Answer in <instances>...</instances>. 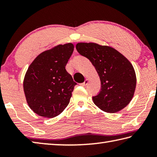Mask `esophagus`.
<instances>
[{"mask_svg":"<svg viewBox=\"0 0 157 157\" xmlns=\"http://www.w3.org/2000/svg\"><path fill=\"white\" fill-rule=\"evenodd\" d=\"M88 83H89V79H85L84 80V82H83V83H82V84H80V85H82V86H86V85H87L88 84Z\"/></svg>","mask_w":157,"mask_h":157,"instance_id":"obj_1","label":"esophagus"}]
</instances>
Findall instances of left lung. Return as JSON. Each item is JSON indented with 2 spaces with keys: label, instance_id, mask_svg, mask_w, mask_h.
Segmentation results:
<instances>
[{
  "label": "left lung",
  "instance_id": "1",
  "mask_svg": "<svg viewBox=\"0 0 157 157\" xmlns=\"http://www.w3.org/2000/svg\"><path fill=\"white\" fill-rule=\"evenodd\" d=\"M76 50L89 59L99 75L101 91L93 97L94 104L107 113H116L128 105L136 86L132 63L109 46L79 42L76 44Z\"/></svg>",
  "mask_w": 157,
  "mask_h": 157
}]
</instances>
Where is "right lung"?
<instances>
[{
  "mask_svg": "<svg viewBox=\"0 0 157 157\" xmlns=\"http://www.w3.org/2000/svg\"><path fill=\"white\" fill-rule=\"evenodd\" d=\"M74 50L72 43L59 44L40 53L23 79L26 101L37 115L54 118L67 107L77 84L66 70Z\"/></svg>",
  "mask_w": 157,
  "mask_h": 157,
  "instance_id": "right-lung-1",
  "label": "right lung"
}]
</instances>
